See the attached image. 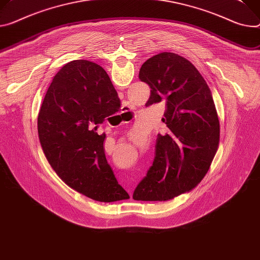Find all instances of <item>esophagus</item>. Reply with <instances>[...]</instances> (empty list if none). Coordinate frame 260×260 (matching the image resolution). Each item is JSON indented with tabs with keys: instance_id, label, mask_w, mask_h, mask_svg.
I'll return each instance as SVG.
<instances>
[{
	"instance_id": "1",
	"label": "esophagus",
	"mask_w": 260,
	"mask_h": 260,
	"mask_svg": "<svg viewBox=\"0 0 260 260\" xmlns=\"http://www.w3.org/2000/svg\"><path fill=\"white\" fill-rule=\"evenodd\" d=\"M122 109H123V110H124V112H127V111H126V110H127V107H126V106H124V107H122Z\"/></svg>"
}]
</instances>
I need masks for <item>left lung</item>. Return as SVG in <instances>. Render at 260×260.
<instances>
[{
	"label": "left lung",
	"instance_id": "left-lung-1",
	"mask_svg": "<svg viewBox=\"0 0 260 260\" xmlns=\"http://www.w3.org/2000/svg\"><path fill=\"white\" fill-rule=\"evenodd\" d=\"M139 78L151 89L146 107L166 102L161 121L168 132L158 135L152 166L133 198L169 201L206 175L219 147V118L208 85L187 59L159 53L144 62Z\"/></svg>",
	"mask_w": 260,
	"mask_h": 260
}]
</instances>
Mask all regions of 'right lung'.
Returning a JSON list of instances; mask_svg holds the SVG:
<instances>
[{"mask_svg":"<svg viewBox=\"0 0 260 260\" xmlns=\"http://www.w3.org/2000/svg\"><path fill=\"white\" fill-rule=\"evenodd\" d=\"M120 110L106 70L88 60L65 64L54 77L38 114V137L56 174L75 191L101 202L128 199L106 158V135L96 131Z\"/></svg>","mask_w":260,"mask_h":260,"instance_id":"right-lung-1","label":"right lung"}]
</instances>
